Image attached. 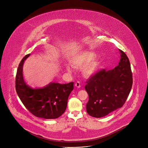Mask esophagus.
Instances as JSON below:
<instances>
[{
	"label": "esophagus",
	"mask_w": 148,
	"mask_h": 148,
	"mask_svg": "<svg viewBox=\"0 0 148 148\" xmlns=\"http://www.w3.org/2000/svg\"><path fill=\"white\" fill-rule=\"evenodd\" d=\"M75 86L77 88H80L81 87V82L79 81H77L75 84Z\"/></svg>",
	"instance_id": "esophagus-1"
}]
</instances>
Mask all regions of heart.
Listing matches in <instances>:
<instances>
[{"label": "heart", "instance_id": "heart-1", "mask_svg": "<svg viewBox=\"0 0 148 148\" xmlns=\"http://www.w3.org/2000/svg\"><path fill=\"white\" fill-rule=\"evenodd\" d=\"M98 54L91 51L83 50L78 52L70 59L71 64L75 67H83V71L87 75H91L95 73L101 66V61L95 59ZM69 71H72L69 67H66Z\"/></svg>", "mask_w": 148, "mask_h": 148}]
</instances>
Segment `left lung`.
Returning a JSON list of instances; mask_svg holds the SVG:
<instances>
[{
    "label": "left lung",
    "instance_id": "8db88e82",
    "mask_svg": "<svg viewBox=\"0 0 148 148\" xmlns=\"http://www.w3.org/2000/svg\"><path fill=\"white\" fill-rule=\"evenodd\" d=\"M121 58L114 69L102 70L87 82L85 89L89 100L86 105L87 113L101 118L122 107L132 86V74L128 57L119 49Z\"/></svg>",
    "mask_w": 148,
    "mask_h": 148
}]
</instances>
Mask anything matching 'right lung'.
<instances>
[{"mask_svg":"<svg viewBox=\"0 0 148 148\" xmlns=\"http://www.w3.org/2000/svg\"><path fill=\"white\" fill-rule=\"evenodd\" d=\"M30 56L20 61L16 77V90L25 107L34 116L45 119H56L66 110L69 97L73 90L74 82H50L44 87L33 88L27 85L23 76V66Z\"/></svg>","mask_w":148,"mask_h":148,"instance_id":"right-lung-1","label":"right lung"}]
</instances>
